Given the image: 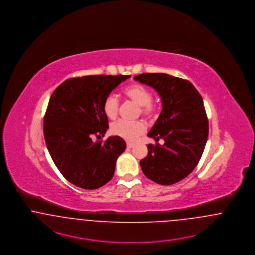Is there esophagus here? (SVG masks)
<instances>
[{"label": "esophagus", "instance_id": "1", "mask_svg": "<svg viewBox=\"0 0 255 255\" xmlns=\"http://www.w3.org/2000/svg\"><path fill=\"white\" fill-rule=\"evenodd\" d=\"M127 146H128V148H131V147L134 146V144L130 143V142H128V143H127Z\"/></svg>", "mask_w": 255, "mask_h": 255}]
</instances>
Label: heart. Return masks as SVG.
I'll return each mask as SVG.
<instances>
[{
  "instance_id": "1",
  "label": "heart",
  "mask_w": 255,
  "mask_h": 255,
  "mask_svg": "<svg viewBox=\"0 0 255 255\" xmlns=\"http://www.w3.org/2000/svg\"><path fill=\"white\" fill-rule=\"evenodd\" d=\"M127 98L139 106L138 113L146 118L154 117L157 114L158 106L151 100L152 93L149 89L140 84H134L124 91ZM119 100L113 94L108 95L103 103L105 115L111 120L115 119L119 113ZM111 132L128 141H134L145 131V126L141 121L128 122L119 120L111 125Z\"/></svg>"
}]
</instances>
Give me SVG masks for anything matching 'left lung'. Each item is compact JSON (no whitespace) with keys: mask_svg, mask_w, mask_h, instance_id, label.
Here are the masks:
<instances>
[{"mask_svg":"<svg viewBox=\"0 0 255 255\" xmlns=\"http://www.w3.org/2000/svg\"><path fill=\"white\" fill-rule=\"evenodd\" d=\"M134 80L160 95L162 111L147 136L165 141L163 145L147 144L140 166L157 184H175L195 168L206 146L209 122L203 99L189 81L166 73H143Z\"/></svg>","mask_w":255,"mask_h":255,"instance_id":"8db88e82","label":"left lung"}]
</instances>
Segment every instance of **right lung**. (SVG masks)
Instances as JSON below:
<instances>
[{"label": "right lung", "instance_id": "add662e5", "mask_svg": "<svg viewBox=\"0 0 255 255\" xmlns=\"http://www.w3.org/2000/svg\"><path fill=\"white\" fill-rule=\"evenodd\" d=\"M130 75L70 78L52 93L44 117L45 144L63 176L79 188H99L113 177L127 144L119 136L102 138L109 128L105 98Z\"/></svg>", "mask_w": 255, "mask_h": 255}]
</instances>
